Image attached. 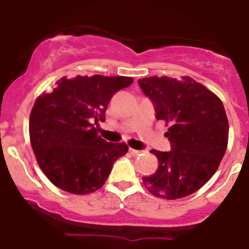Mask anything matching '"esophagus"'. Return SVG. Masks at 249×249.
I'll return each mask as SVG.
<instances>
[{
	"mask_svg": "<svg viewBox=\"0 0 249 249\" xmlns=\"http://www.w3.org/2000/svg\"><path fill=\"white\" fill-rule=\"evenodd\" d=\"M130 153H131L134 157H137V155H140L141 153H142V150H137V149H132V148H130Z\"/></svg>",
	"mask_w": 249,
	"mask_h": 249,
	"instance_id": "obj_1",
	"label": "esophagus"
}]
</instances>
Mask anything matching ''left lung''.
I'll list each match as a JSON object with an SVG mask.
<instances>
[{
    "mask_svg": "<svg viewBox=\"0 0 249 249\" xmlns=\"http://www.w3.org/2000/svg\"><path fill=\"white\" fill-rule=\"evenodd\" d=\"M139 85L155 118L170 124L165 136L171 144L169 152L150 150L159 165L143 183L155 196H188L210 180L227 150L229 123L223 102L190 77L143 78Z\"/></svg>",
    "mask_w": 249,
    "mask_h": 249,
    "instance_id": "8db88e82",
    "label": "left lung"
}]
</instances>
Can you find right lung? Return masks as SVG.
<instances>
[{"label": "right lung", "mask_w": 249, "mask_h": 249, "mask_svg": "<svg viewBox=\"0 0 249 249\" xmlns=\"http://www.w3.org/2000/svg\"><path fill=\"white\" fill-rule=\"evenodd\" d=\"M132 82L131 77L100 74L62 77L52 92L38 96L30 115V140L39 167L53 184L78 195L105 184L127 145L105 141L92 123L105 122L113 95Z\"/></svg>", "instance_id": "1"}]
</instances>
